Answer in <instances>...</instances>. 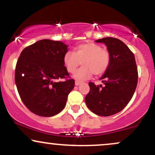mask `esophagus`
I'll list each match as a JSON object with an SVG mask.
<instances>
[{"instance_id": "obj_1", "label": "esophagus", "mask_w": 155, "mask_h": 155, "mask_svg": "<svg viewBox=\"0 0 155 155\" xmlns=\"http://www.w3.org/2000/svg\"><path fill=\"white\" fill-rule=\"evenodd\" d=\"M81 84V81H75L76 86H78V85Z\"/></svg>"}]
</instances>
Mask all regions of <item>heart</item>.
<instances>
[{
    "label": "heart",
    "mask_w": 155,
    "mask_h": 155,
    "mask_svg": "<svg viewBox=\"0 0 155 155\" xmlns=\"http://www.w3.org/2000/svg\"><path fill=\"white\" fill-rule=\"evenodd\" d=\"M82 63L83 66L74 74V79H87L93 75H103L111 63L109 51L94 42H86L74 48V52L68 51L63 56V63L68 72L73 74Z\"/></svg>",
    "instance_id": "heart-1"
}]
</instances>
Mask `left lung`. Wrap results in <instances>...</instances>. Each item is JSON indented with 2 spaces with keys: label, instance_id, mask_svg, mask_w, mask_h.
Segmentation results:
<instances>
[{
  "label": "left lung",
  "instance_id": "left-lung-1",
  "mask_svg": "<svg viewBox=\"0 0 155 155\" xmlns=\"http://www.w3.org/2000/svg\"><path fill=\"white\" fill-rule=\"evenodd\" d=\"M96 42L107 46L111 63L101 78L104 87L89 83L85 102L95 114L108 117L122 111L131 100L138 83V68L134 54L120 39L107 37Z\"/></svg>",
  "mask_w": 155,
  "mask_h": 155
}]
</instances>
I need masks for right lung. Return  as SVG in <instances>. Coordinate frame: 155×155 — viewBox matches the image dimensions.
<instances>
[{
	"instance_id": "add662e5",
	"label": "right lung",
	"mask_w": 155,
	"mask_h": 155,
	"mask_svg": "<svg viewBox=\"0 0 155 155\" xmlns=\"http://www.w3.org/2000/svg\"><path fill=\"white\" fill-rule=\"evenodd\" d=\"M66 44L49 39L23 49L15 68V83L20 98L31 112L52 117L65 108L75 81L63 63ZM64 79L63 81L58 80Z\"/></svg>"
}]
</instances>
